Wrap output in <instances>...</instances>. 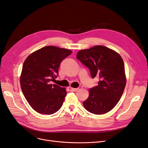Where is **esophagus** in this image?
<instances>
[{"label": "esophagus", "mask_w": 148, "mask_h": 148, "mask_svg": "<svg viewBox=\"0 0 148 148\" xmlns=\"http://www.w3.org/2000/svg\"><path fill=\"white\" fill-rule=\"evenodd\" d=\"M71 90L72 91H74V92H75V91H78V88H71Z\"/></svg>", "instance_id": "esophagus-1"}]
</instances>
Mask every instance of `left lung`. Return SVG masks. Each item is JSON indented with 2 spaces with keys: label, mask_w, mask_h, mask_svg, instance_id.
<instances>
[{
  "label": "left lung",
  "mask_w": 148,
  "mask_h": 148,
  "mask_svg": "<svg viewBox=\"0 0 148 148\" xmlns=\"http://www.w3.org/2000/svg\"><path fill=\"white\" fill-rule=\"evenodd\" d=\"M77 59L88 67L92 78L99 79L97 86L89 89L84 107L96 115L108 112L117 104L126 86L122 58L112 49L99 45L80 50Z\"/></svg>",
  "instance_id": "obj_1"
}]
</instances>
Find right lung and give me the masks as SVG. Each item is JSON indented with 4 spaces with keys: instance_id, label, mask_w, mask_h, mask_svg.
<instances>
[{
    "instance_id": "1",
    "label": "right lung",
    "mask_w": 148,
    "mask_h": 148,
    "mask_svg": "<svg viewBox=\"0 0 148 148\" xmlns=\"http://www.w3.org/2000/svg\"><path fill=\"white\" fill-rule=\"evenodd\" d=\"M71 53L69 49L49 46L31 53L25 60L20 86L26 101L37 112L54 114L63 104L66 89L49 82L57 78L61 62Z\"/></svg>"
}]
</instances>
